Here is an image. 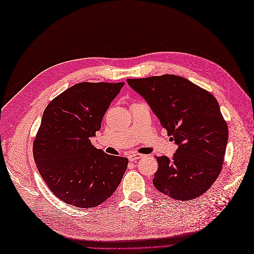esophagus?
Instances as JSON below:
<instances>
[{
	"label": "esophagus",
	"instance_id": "34e87169",
	"mask_svg": "<svg viewBox=\"0 0 254 254\" xmlns=\"http://www.w3.org/2000/svg\"><path fill=\"white\" fill-rule=\"evenodd\" d=\"M142 157H143V155L137 154V153H132V154L128 155V159H129L130 161H136V160L140 159V158H142Z\"/></svg>",
	"mask_w": 254,
	"mask_h": 254
}]
</instances>
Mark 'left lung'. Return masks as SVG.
Segmentation results:
<instances>
[{"mask_svg": "<svg viewBox=\"0 0 254 254\" xmlns=\"http://www.w3.org/2000/svg\"><path fill=\"white\" fill-rule=\"evenodd\" d=\"M178 146L171 158L157 157L153 184L177 200L206 192L222 171L228 127L217 100L186 78L163 75L127 79Z\"/></svg>", "mask_w": 254, "mask_h": 254, "instance_id": "obj_1", "label": "left lung"}]
</instances>
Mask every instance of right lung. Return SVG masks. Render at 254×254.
<instances>
[{
	"label": "right lung",
	"instance_id": "1",
	"mask_svg": "<svg viewBox=\"0 0 254 254\" xmlns=\"http://www.w3.org/2000/svg\"><path fill=\"white\" fill-rule=\"evenodd\" d=\"M125 83L72 85L46 106L34 141L40 175L51 191L71 206L93 208L116 191L128 160L94 148L111 102Z\"/></svg>",
	"mask_w": 254,
	"mask_h": 254
}]
</instances>
